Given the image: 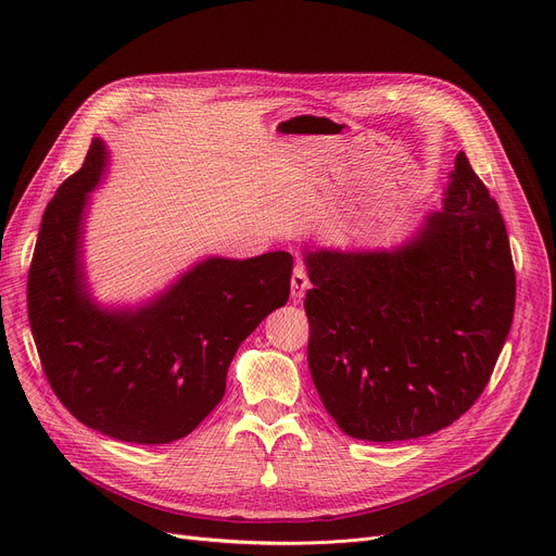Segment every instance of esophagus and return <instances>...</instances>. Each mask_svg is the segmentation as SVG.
Here are the masks:
<instances>
[{"instance_id": "obj_1", "label": "esophagus", "mask_w": 556, "mask_h": 556, "mask_svg": "<svg viewBox=\"0 0 556 556\" xmlns=\"http://www.w3.org/2000/svg\"><path fill=\"white\" fill-rule=\"evenodd\" d=\"M308 286H311V281H308L306 270H304L302 266H295L293 277H290V295H293L295 302H302V300H304Z\"/></svg>"}]
</instances>
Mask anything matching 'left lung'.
I'll return each mask as SVG.
<instances>
[{
  "mask_svg": "<svg viewBox=\"0 0 556 556\" xmlns=\"http://www.w3.org/2000/svg\"><path fill=\"white\" fill-rule=\"evenodd\" d=\"M302 256L308 369L344 434L417 440L478 401L511 329L516 275L498 204L464 153L442 210L399 245Z\"/></svg>",
  "mask_w": 556,
  "mask_h": 556,
  "instance_id": "8db88e82",
  "label": "left lung"
}]
</instances>
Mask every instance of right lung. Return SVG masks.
<instances>
[{
	"instance_id": "1",
	"label": "right lung",
	"mask_w": 556,
	"mask_h": 556,
	"mask_svg": "<svg viewBox=\"0 0 556 556\" xmlns=\"http://www.w3.org/2000/svg\"><path fill=\"white\" fill-rule=\"evenodd\" d=\"M108 168V146L94 137L47 204L28 323L51 390L80 424L122 442L168 444L214 410L241 342L288 302L293 256L212 254L137 304H103L87 277L85 227Z\"/></svg>"
}]
</instances>
